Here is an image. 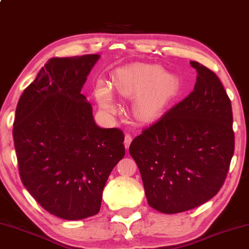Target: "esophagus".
<instances>
[{"label": "esophagus", "mask_w": 249, "mask_h": 249, "mask_svg": "<svg viewBox=\"0 0 249 249\" xmlns=\"http://www.w3.org/2000/svg\"><path fill=\"white\" fill-rule=\"evenodd\" d=\"M131 141H132V136L130 133H127L124 136V146L125 148H129V145H130V143H131Z\"/></svg>", "instance_id": "obj_1"}]
</instances>
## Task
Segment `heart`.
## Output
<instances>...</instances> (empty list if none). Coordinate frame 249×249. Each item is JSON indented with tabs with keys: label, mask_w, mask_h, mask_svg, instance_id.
Instances as JSON below:
<instances>
[{
	"label": "heart",
	"mask_w": 249,
	"mask_h": 249,
	"mask_svg": "<svg viewBox=\"0 0 249 249\" xmlns=\"http://www.w3.org/2000/svg\"><path fill=\"white\" fill-rule=\"evenodd\" d=\"M113 90L124 97H136L134 112L141 120L149 121L160 115L178 89V79L159 65L136 64L118 71L112 79ZM95 95L105 111L113 112L116 104L110 89L98 83Z\"/></svg>",
	"instance_id": "heart-1"
}]
</instances>
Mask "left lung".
<instances>
[{"instance_id":"obj_1","label":"left lung","mask_w":249,"mask_h":249,"mask_svg":"<svg viewBox=\"0 0 249 249\" xmlns=\"http://www.w3.org/2000/svg\"><path fill=\"white\" fill-rule=\"evenodd\" d=\"M197 77L193 91L131 142L149 205L181 213L215 196L234 154L231 100L211 69L190 62Z\"/></svg>"}]
</instances>
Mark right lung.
<instances>
[{"instance_id": "add662e5", "label": "right lung", "mask_w": 249, "mask_h": 249, "mask_svg": "<svg viewBox=\"0 0 249 249\" xmlns=\"http://www.w3.org/2000/svg\"><path fill=\"white\" fill-rule=\"evenodd\" d=\"M99 55L51 58L19 98L13 139L19 177L43 209L76 221L100 211L124 134L100 128L80 93Z\"/></svg>"}]
</instances>
